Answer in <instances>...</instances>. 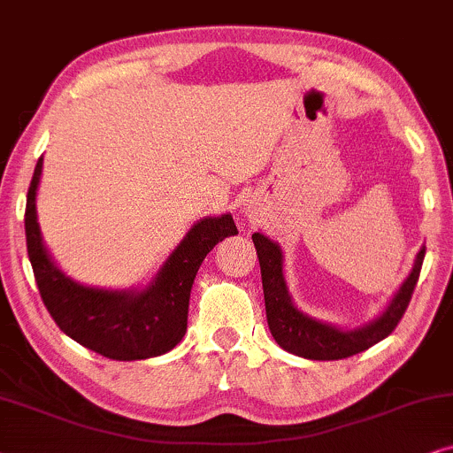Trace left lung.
<instances>
[{
    "instance_id": "obj_1",
    "label": "left lung",
    "mask_w": 453,
    "mask_h": 453,
    "mask_svg": "<svg viewBox=\"0 0 453 453\" xmlns=\"http://www.w3.org/2000/svg\"><path fill=\"white\" fill-rule=\"evenodd\" d=\"M252 242H255L258 263H261L265 311H267L271 335L286 352L311 360L348 358L385 340L397 327V323L402 321L403 312L408 309L425 258V249H420L412 273L402 283L400 292L395 294L388 311L377 321L354 331H342L334 325L315 321V319L303 315L292 304V300L288 296L286 281H283L280 246L258 232L252 234Z\"/></svg>"
}]
</instances>
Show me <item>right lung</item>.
<instances>
[{
  "instance_id": "add662e5",
  "label": "right lung",
  "mask_w": 453,
  "mask_h": 453,
  "mask_svg": "<svg viewBox=\"0 0 453 453\" xmlns=\"http://www.w3.org/2000/svg\"><path fill=\"white\" fill-rule=\"evenodd\" d=\"M43 157L35 165L24 211L27 250L45 309L59 329L81 346L111 360L161 357L186 334L190 288L203 258L223 238L238 234L232 215L207 217L192 226L172 257L142 292H110L72 281L47 255L35 196Z\"/></svg>"
}]
</instances>
